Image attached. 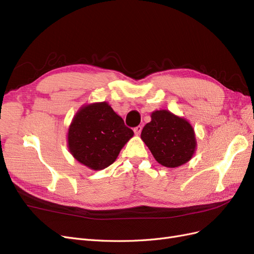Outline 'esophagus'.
I'll return each mask as SVG.
<instances>
[{"label":"esophagus","mask_w":254,"mask_h":254,"mask_svg":"<svg viewBox=\"0 0 254 254\" xmlns=\"http://www.w3.org/2000/svg\"><path fill=\"white\" fill-rule=\"evenodd\" d=\"M142 129H143L142 126H136V127H134L133 131H134V133H135L136 135H139V134L141 133V131H142Z\"/></svg>","instance_id":"34e87169"}]
</instances>
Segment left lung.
Returning a JSON list of instances; mask_svg holds the SVG:
<instances>
[{
	"label": "left lung",
	"instance_id": "8db88e82",
	"mask_svg": "<svg viewBox=\"0 0 254 254\" xmlns=\"http://www.w3.org/2000/svg\"><path fill=\"white\" fill-rule=\"evenodd\" d=\"M141 137L155 159L166 167L187 163L196 147L193 127L167 110L151 114V122L144 126Z\"/></svg>",
	"mask_w": 254,
	"mask_h": 254
}]
</instances>
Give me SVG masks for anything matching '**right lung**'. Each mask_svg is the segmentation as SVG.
<instances>
[{"label": "right lung", "instance_id": "right-lung-1", "mask_svg": "<svg viewBox=\"0 0 254 254\" xmlns=\"http://www.w3.org/2000/svg\"><path fill=\"white\" fill-rule=\"evenodd\" d=\"M132 135V129L108 104H92L75 115L68 129V149L80 163L99 171L114 162Z\"/></svg>", "mask_w": 254, "mask_h": 254}]
</instances>
